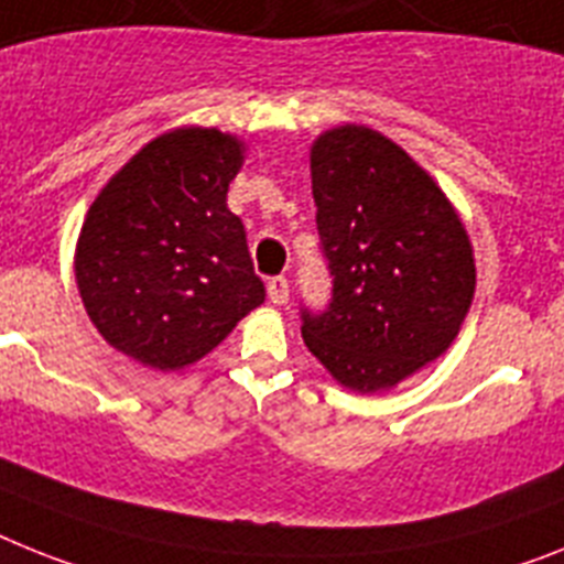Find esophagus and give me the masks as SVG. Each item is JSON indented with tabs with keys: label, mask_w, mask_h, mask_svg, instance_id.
Instances as JSON below:
<instances>
[{
	"label": "esophagus",
	"mask_w": 564,
	"mask_h": 564,
	"mask_svg": "<svg viewBox=\"0 0 564 564\" xmlns=\"http://www.w3.org/2000/svg\"><path fill=\"white\" fill-rule=\"evenodd\" d=\"M267 292L272 304H286L290 301V281L283 274H274V278H269Z\"/></svg>",
	"instance_id": "34e87169"
}]
</instances>
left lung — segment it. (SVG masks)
Instances as JSON below:
<instances>
[{
    "instance_id": "left-lung-1",
    "label": "left lung",
    "mask_w": 564,
    "mask_h": 564,
    "mask_svg": "<svg viewBox=\"0 0 564 564\" xmlns=\"http://www.w3.org/2000/svg\"><path fill=\"white\" fill-rule=\"evenodd\" d=\"M310 165L333 297L301 306V335L344 387L387 390L458 335L476 290L470 240L433 177L378 131H326Z\"/></svg>"
}]
</instances>
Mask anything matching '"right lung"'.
<instances>
[{
	"mask_svg": "<svg viewBox=\"0 0 564 564\" xmlns=\"http://www.w3.org/2000/svg\"><path fill=\"white\" fill-rule=\"evenodd\" d=\"M240 163L235 137L177 129L137 151L99 192L74 269L88 318L113 349L180 370L263 304L246 229L226 206Z\"/></svg>",
	"mask_w": 564,
	"mask_h": 564,
	"instance_id": "obj_1",
	"label": "right lung"
}]
</instances>
